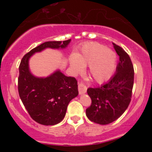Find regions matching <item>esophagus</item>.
<instances>
[{"mask_svg": "<svg viewBox=\"0 0 152 152\" xmlns=\"http://www.w3.org/2000/svg\"><path fill=\"white\" fill-rule=\"evenodd\" d=\"M78 92H79V94H83L86 93V90H87V87L82 83H78Z\"/></svg>", "mask_w": 152, "mask_h": 152, "instance_id": "1", "label": "esophagus"}]
</instances>
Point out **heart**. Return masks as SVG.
I'll list each match as a JSON object with an SVG mask.
<instances>
[{
	"label": "heart",
	"mask_w": 152,
	"mask_h": 152,
	"mask_svg": "<svg viewBox=\"0 0 152 152\" xmlns=\"http://www.w3.org/2000/svg\"><path fill=\"white\" fill-rule=\"evenodd\" d=\"M116 55L112 50L98 43H87L81 53L71 57L70 64L76 74L83 71L85 66H90V74L98 83L107 81L114 74L116 67Z\"/></svg>",
	"instance_id": "1"
}]
</instances>
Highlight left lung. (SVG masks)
<instances>
[{"mask_svg": "<svg viewBox=\"0 0 152 152\" xmlns=\"http://www.w3.org/2000/svg\"><path fill=\"white\" fill-rule=\"evenodd\" d=\"M119 56L116 74L107 83L98 88H88L91 104L86 110L90 121L109 124L119 118L129 105L133 89L134 71L129 56L121 47L113 43Z\"/></svg>", "mask_w": 152, "mask_h": 152, "instance_id": "obj_1", "label": "left lung"}]
</instances>
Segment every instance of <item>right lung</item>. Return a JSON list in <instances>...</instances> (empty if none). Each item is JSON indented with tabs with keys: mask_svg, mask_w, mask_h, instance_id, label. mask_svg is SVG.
Masks as SVG:
<instances>
[{
	"mask_svg": "<svg viewBox=\"0 0 152 152\" xmlns=\"http://www.w3.org/2000/svg\"><path fill=\"white\" fill-rule=\"evenodd\" d=\"M70 41L71 39L43 43L26 53L20 61L19 96L31 117L40 124L55 125L64 119L69 102L78 96V84L74 77L66 76L60 71L46 78L35 77L29 71V58L46 48H66Z\"/></svg>",
	"mask_w": 152,
	"mask_h": 152,
	"instance_id": "add662e5",
	"label": "right lung"
}]
</instances>
